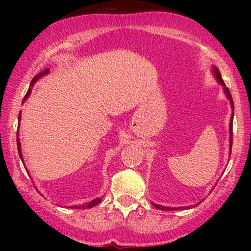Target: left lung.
<instances>
[{
    "label": "left lung",
    "mask_w": 251,
    "mask_h": 251,
    "mask_svg": "<svg viewBox=\"0 0 251 251\" xmlns=\"http://www.w3.org/2000/svg\"><path fill=\"white\" fill-rule=\"evenodd\" d=\"M214 73H215V76L217 77V80L220 81L222 85L224 86V91H226V97L230 99V102H231V106H232V109H234V101H232V97H231V93H230L229 88L226 87V83H224L223 79H222V75L220 73V71L217 70V68H214ZM232 119H234V116L231 117V119H230V154H231V146H232ZM154 208L159 209V210H164V211H168V210H177V208H166V206H162V205H158V204H153Z\"/></svg>",
    "instance_id": "8db88e82"
}]
</instances>
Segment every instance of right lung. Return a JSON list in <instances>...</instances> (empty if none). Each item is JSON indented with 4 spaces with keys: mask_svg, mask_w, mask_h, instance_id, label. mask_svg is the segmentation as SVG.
<instances>
[{
    "mask_svg": "<svg viewBox=\"0 0 251 251\" xmlns=\"http://www.w3.org/2000/svg\"><path fill=\"white\" fill-rule=\"evenodd\" d=\"M48 72H50V68H46V70H43L42 72H40L39 74H36L35 76L33 77V80H31V82H30V86H33L34 85V82L36 81L37 79H39V77H41L42 75H45V74H47ZM30 94V88L28 89V92H27V94H25V98H28V96H29ZM19 119H20V114H19ZM17 149H19V154H20V158H21V160H22V153H21V145H20V142H19V135H17ZM100 201H101V200H100V198H97V200H93L92 201H89V203H87V204H83V205H79V206H72V208H75V209H89V208H93L94 205H97V204H99Z\"/></svg>",
    "mask_w": 251,
    "mask_h": 251,
    "instance_id": "right-lung-1",
    "label": "right lung"
}]
</instances>
